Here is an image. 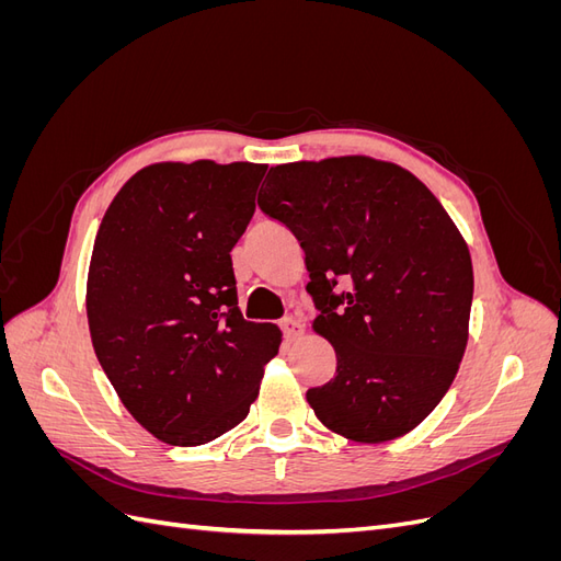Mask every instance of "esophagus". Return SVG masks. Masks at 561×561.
Segmentation results:
<instances>
[{
    "label": "esophagus",
    "mask_w": 561,
    "mask_h": 561,
    "mask_svg": "<svg viewBox=\"0 0 561 561\" xmlns=\"http://www.w3.org/2000/svg\"><path fill=\"white\" fill-rule=\"evenodd\" d=\"M280 328H283L285 336L290 339V342H293V339H297V336H301V334H304V322H301L297 316H287V318H283Z\"/></svg>",
    "instance_id": "esophagus-1"
}]
</instances>
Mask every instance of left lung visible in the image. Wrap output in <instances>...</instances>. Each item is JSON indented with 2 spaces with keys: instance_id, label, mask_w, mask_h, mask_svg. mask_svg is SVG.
I'll return each instance as SVG.
<instances>
[{
  "instance_id": "left-lung-1",
  "label": "left lung",
  "mask_w": 561,
  "mask_h": 561,
  "mask_svg": "<svg viewBox=\"0 0 561 561\" xmlns=\"http://www.w3.org/2000/svg\"><path fill=\"white\" fill-rule=\"evenodd\" d=\"M257 203L297 236L320 311L311 328L336 353L334 379L307 390L318 421L363 445L414 431L468 346L472 262L443 203L363 154L274 165Z\"/></svg>"
}]
</instances>
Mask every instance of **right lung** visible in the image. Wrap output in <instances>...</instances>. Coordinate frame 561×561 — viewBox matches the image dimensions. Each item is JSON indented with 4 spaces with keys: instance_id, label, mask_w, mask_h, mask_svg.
Here are the masks:
<instances>
[{
    "instance_id": "obj_1",
    "label": "right lung",
    "mask_w": 561,
    "mask_h": 561,
    "mask_svg": "<svg viewBox=\"0 0 561 561\" xmlns=\"http://www.w3.org/2000/svg\"><path fill=\"white\" fill-rule=\"evenodd\" d=\"M264 173L250 161L145 165L95 233L93 351L130 416L165 445L198 447L239 426L283 342L274 322L243 320L229 254Z\"/></svg>"
}]
</instances>
